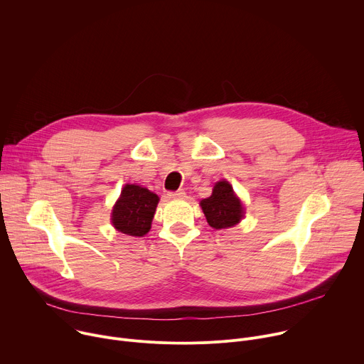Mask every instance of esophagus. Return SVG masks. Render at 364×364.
<instances>
[{"label":"esophagus","instance_id":"obj_1","mask_svg":"<svg viewBox=\"0 0 364 364\" xmlns=\"http://www.w3.org/2000/svg\"><path fill=\"white\" fill-rule=\"evenodd\" d=\"M167 196H168V198H184L186 193L183 190H178V191H171Z\"/></svg>","mask_w":364,"mask_h":364}]
</instances>
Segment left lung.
<instances>
[{"instance_id":"1","label":"left lung","mask_w":364,"mask_h":364,"mask_svg":"<svg viewBox=\"0 0 364 364\" xmlns=\"http://www.w3.org/2000/svg\"><path fill=\"white\" fill-rule=\"evenodd\" d=\"M203 213L213 229H228L237 225L243 216V204L228 181H218L212 196L200 201Z\"/></svg>"}]
</instances>
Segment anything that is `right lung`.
<instances>
[{"label":"right lung","instance_id":"add662e5","mask_svg":"<svg viewBox=\"0 0 364 364\" xmlns=\"http://www.w3.org/2000/svg\"><path fill=\"white\" fill-rule=\"evenodd\" d=\"M160 197L145 187L125 184L112 209L114 228L128 236L142 237L151 229Z\"/></svg>","mask_w":364,"mask_h":364}]
</instances>
